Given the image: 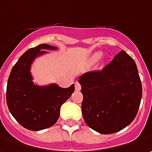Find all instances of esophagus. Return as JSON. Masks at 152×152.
<instances>
[{"instance_id": "obj_1", "label": "esophagus", "mask_w": 152, "mask_h": 152, "mask_svg": "<svg viewBox=\"0 0 152 152\" xmlns=\"http://www.w3.org/2000/svg\"><path fill=\"white\" fill-rule=\"evenodd\" d=\"M81 86L80 85V83L79 82H76V91H80L81 90Z\"/></svg>"}]
</instances>
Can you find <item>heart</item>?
<instances>
[{"label":"heart","instance_id":"1","mask_svg":"<svg viewBox=\"0 0 152 152\" xmlns=\"http://www.w3.org/2000/svg\"><path fill=\"white\" fill-rule=\"evenodd\" d=\"M102 52H99V51L94 53V54L92 55V57H91V61H92V62H96V61H97V60L102 57Z\"/></svg>","mask_w":152,"mask_h":152}]
</instances>
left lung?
I'll return each instance as SVG.
<instances>
[{"label":"left lung","instance_id":"1","mask_svg":"<svg viewBox=\"0 0 152 152\" xmlns=\"http://www.w3.org/2000/svg\"><path fill=\"white\" fill-rule=\"evenodd\" d=\"M78 81L82 116L90 128L103 134L116 133L134 119L142 86L136 64L124 50L102 70L88 71Z\"/></svg>","mask_w":152,"mask_h":152}]
</instances>
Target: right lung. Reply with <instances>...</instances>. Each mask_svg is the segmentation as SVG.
I'll use <instances>...</instances> for the list:
<instances>
[{
    "label": "right lung",
    "mask_w": 152,
    "mask_h": 152,
    "mask_svg": "<svg viewBox=\"0 0 152 152\" xmlns=\"http://www.w3.org/2000/svg\"><path fill=\"white\" fill-rule=\"evenodd\" d=\"M49 45H39L27 50L12 67L7 86V103L12 115L23 127L38 131L50 128L58 120L61 105L75 91V85L62 88L56 84L40 86L34 84L30 72L43 50H55Z\"/></svg>",
    "instance_id": "obj_1"
}]
</instances>
